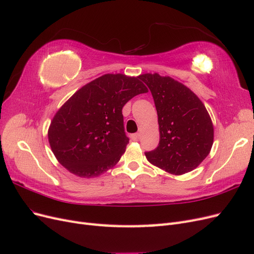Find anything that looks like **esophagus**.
I'll return each instance as SVG.
<instances>
[{"mask_svg":"<svg viewBox=\"0 0 254 254\" xmlns=\"http://www.w3.org/2000/svg\"><path fill=\"white\" fill-rule=\"evenodd\" d=\"M130 137H131V140H133V141H137L140 137V133H133L130 135Z\"/></svg>","mask_w":254,"mask_h":254,"instance_id":"1","label":"esophagus"}]
</instances>
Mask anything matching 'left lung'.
Here are the masks:
<instances>
[{"label": "left lung", "instance_id": "8db88e82", "mask_svg": "<svg viewBox=\"0 0 254 254\" xmlns=\"http://www.w3.org/2000/svg\"><path fill=\"white\" fill-rule=\"evenodd\" d=\"M158 113L160 142L145 153L149 162L176 176L191 172L209 155L214 127L209 112L193 91L170 76L140 75Z\"/></svg>", "mask_w": 254, "mask_h": 254}]
</instances>
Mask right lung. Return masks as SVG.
I'll return each mask as SVG.
<instances>
[{
    "mask_svg": "<svg viewBox=\"0 0 254 254\" xmlns=\"http://www.w3.org/2000/svg\"><path fill=\"white\" fill-rule=\"evenodd\" d=\"M146 92L140 76L121 73L105 74L76 91L49 127V143L58 162L82 178H93L112 168L129 143L123 107Z\"/></svg>",
    "mask_w": 254,
    "mask_h": 254,
    "instance_id": "add662e5",
    "label": "right lung"
}]
</instances>
